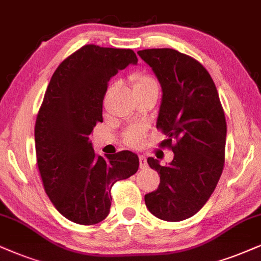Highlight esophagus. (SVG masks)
Here are the masks:
<instances>
[{"mask_svg": "<svg viewBox=\"0 0 261 261\" xmlns=\"http://www.w3.org/2000/svg\"><path fill=\"white\" fill-rule=\"evenodd\" d=\"M147 166H148L147 159L143 156V155H140V169L144 170V169H147Z\"/></svg>", "mask_w": 261, "mask_h": 261, "instance_id": "34e87169", "label": "esophagus"}]
</instances>
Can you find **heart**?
Masks as SVG:
<instances>
[{
    "label": "heart",
    "instance_id": "b5f03b06",
    "mask_svg": "<svg viewBox=\"0 0 261 261\" xmlns=\"http://www.w3.org/2000/svg\"><path fill=\"white\" fill-rule=\"evenodd\" d=\"M133 83L134 90H136V89L148 87V85H154L155 82L150 77H148L147 74L138 73L133 77ZM142 138H143V131H142L141 127L137 126L128 127L124 134L125 142L133 147H137L142 142Z\"/></svg>",
    "mask_w": 261,
    "mask_h": 261
}]
</instances>
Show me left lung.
<instances>
[{"label":"left lung","instance_id":"8db88e82","mask_svg":"<svg viewBox=\"0 0 261 261\" xmlns=\"http://www.w3.org/2000/svg\"><path fill=\"white\" fill-rule=\"evenodd\" d=\"M137 54L161 85L156 128L167 137L160 146L174 154L167 166L148 158L149 166L160 174V184L144 201L156 218L180 222L202 208L222 176L225 115L212 77L195 59L170 48L144 49Z\"/></svg>","mask_w":261,"mask_h":261}]
</instances>
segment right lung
I'll list each match as a JSON object with an SVG mask.
<instances>
[{"mask_svg": "<svg viewBox=\"0 0 261 261\" xmlns=\"http://www.w3.org/2000/svg\"><path fill=\"white\" fill-rule=\"evenodd\" d=\"M131 64H137L131 49L84 45L59 65L38 111L35 144L43 187L55 208L73 223L102 222L110 213L113 184L138 170L133 151L102 158L90 141L102 123L108 82Z\"/></svg>", "mask_w": 261, "mask_h": 261, "instance_id": "1", "label": "right lung"}]
</instances>
